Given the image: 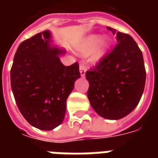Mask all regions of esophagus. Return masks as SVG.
<instances>
[{
	"label": "esophagus",
	"mask_w": 158,
	"mask_h": 158,
	"mask_svg": "<svg viewBox=\"0 0 158 158\" xmlns=\"http://www.w3.org/2000/svg\"><path fill=\"white\" fill-rule=\"evenodd\" d=\"M79 73H80V75L81 77H85L86 73V67L85 66L84 63H81L79 66Z\"/></svg>",
	"instance_id": "esophagus-1"
}]
</instances>
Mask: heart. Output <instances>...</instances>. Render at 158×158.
Instances as JSON below:
<instances>
[{
	"mask_svg": "<svg viewBox=\"0 0 158 158\" xmlns=\"http://www.w3.org/2000/svg\"><path fill=\"white\" fill-rule=\"evenodd\" d=\"M110 40L107 37H103L100 35H89L80 43L78 51L82 55L90 53L89 59L94 63L99 62L106 56L110 49Z\"/></svg>",
	"mask_w": 158,
	"mask_h": 158,
	"instance_id": "1",
	"label": "heart"
}]
</instances>
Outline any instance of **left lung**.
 Wrapping results in <instances>:
<instances>
[{"instance_id":"8db88e82","label":"left lung","mask_w":158,"mask_h":158,"mask_svg":"<svg viewBox=\"0 0 158 158\" xmlns=\"http://www.w3.org/2000/svg\"><path fill=\"white\" fill-rule=\"evenodd\" d=\"M118 44L96 68L85 73L88 99L96 113L118 120L135 109L142 96L146 69L141 51L132 37L107 27Z\"/></svg>"}]
</instances>
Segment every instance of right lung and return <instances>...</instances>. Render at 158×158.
Segmentation results:
<instances>
[{
	"mask_svg": "<svg viewBox=\"0 0 158 158\" xmlns=\"http://www.w3.org/2000/svg\"><path fill=\"white\" fill-rule=\"evenodd\" d=\"M45 30L23 41L14 56L11 86L16 103L27 122L52 130L63 121L67 99L80 78L79 64H62L64 49L54 44Z\"/></svg>",
	"mask_w": 158,
	"mask_h": 158,
	"instance_id": "obj_1",
	"label": "right lung"
}]
</instances>
